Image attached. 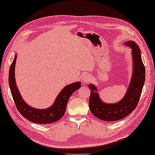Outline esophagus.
Masks as SVG:
<instances>
[{"label": "esophagus", "mask_w": 155, "mask_h": 155, "mask_svg": "<svg viewBox=\"0 0 155 155\" xmlns=\"http://www.w3.org/2000/svg\"><path fill=\"white\" fill-rule=\"evenodd\" d=\"M90 80H91V77L88 74H84L81 78V80L84 84L88 83V82L90 81Z\"/></svg>", "instance_id": "obj_1"}]
</instances>
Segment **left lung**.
<instances>
[{
	"mask_svg": "<svg viewBox=\"0 0 155 155\" xmlns=\"http://www.w3.org/2000/svg\"><path fill=\"white\" fill-rule=\"evenodd\" d=\"M124 45L131 49L132 74L124 97L116 103L104 102L95 85L88 86L91 90L89 100L90 111L96 117L104 121L119 120L130 114L137 106L144 84L145 68L139 47L133 41H127Z\"/></svg>",
	"mask_w": 155,
	"mask_h": 155,
	"instance_id": "left-lung-1",
	"label": "left lung"
}]
</instances>
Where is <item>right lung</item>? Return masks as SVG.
<instances>
[{"label": "right lung", "instance_id": "right-lung-1", "mask_svg": "<svg viewBox=\"0 0 155 155\" xmlns=\"http://www.w3.org/2000/svg\"><path fill=\"white\" fill-rule=\"evenodd\" d=\"M17 58V54H15L9 69L8 83L12 98L18 112L28 120L37 124H49L58 121L64 115L69 98L74 91L81 87V82L76 81L65 86L49 108L45 109L33 108L25 102L16 84L15 71Z\"/></svg>", "mask_w": 155, "mask_h": 155}]
</instances>
